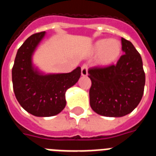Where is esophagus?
<instances>
[{"label": "esophagus", "mask_w": 156, "mask_h": 156, "mask_svg": "<svg viewBox=\"0 0 156 156\" xmlns=\"http://www.w3.org/2000/svg\"><path fill=\"white\" fill-rule=\"evenodd\" d=\"M81 75L83 76H86L88 75V66L86 64H84L81 67Z\"/></svg>", "instance_id": "34e87169"}]
</instances>
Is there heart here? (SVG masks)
<instances>
[{
	"label": "heart",
	"instance_id": "obj_1",
	"mask_svg": "<svg viewBox=\"0 0 156 156\" xmlns=\"http://www.w3.org/2000/svg\"><path fill=\"white\" fill-rule=\"evenodd\" d=\"M92 52L97 55V62L102 66L109 65L115 62L120 56L122 46L117 39H99L93 44Z\"/></svg>",
	"mask_w": 156,
	"mask_h": 156
}]
</instances>
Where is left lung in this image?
Here are the masks:
<instances>
[{
    "label": "left lung",
    "instance_id": "left-lung-1",
    "mask_svg": "<svg viewBox=\"0 0 156 156\" xmlns=\"http://www.w3.org/2000/svg\"><path fill=\"white\" fill-rule=\"evenodd\" d=\"M124 55L116 65L92 68L88 71L92 81L90 106L105 117H123L134 110L141 101L145 73L141 55L129 41L122 38Z\"/></svg>",
    "mask_w": 156,
    "mask_h": 156
}]
</instances>
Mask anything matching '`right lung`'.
<instances>
[{
  "label": "right lung",
  "instance_id": "add662e5",
  "mask_svg": "<svg viewBox=\"0 0 156 156\" xmlns=\"http://www.w3.org/2000/svg\"><path fill=\"white\" fill-rule=\"evenodd\" d=\"M46 32L30 36L16 55L12 80L15 97L21 106L36 117H51L60 113L66 105V91L80 77L77 67L69 73L45 74L35 68L32 56Z\"/></svg>",
  "mask_w": 156,
  "mask_h": 156
}]
</instances>
